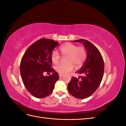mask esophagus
Segmentation results:
<instances>
[{
  "instance_id": "1",
  "label": "esophagus",
  "mask_w": 126,
  "mask_h": 126,
  "mask_svg": "<svg viewBox=\"0 0 126 126\" xmlns=\"http://www.w3.org/2000/svg\"><path fill=\"white\" fill-rule=\"evenodd\" d=\"M59 77H60V78H62L63 77V75L59 74Z\"/></svg>"
}]
</instances>
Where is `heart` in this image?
I'll list each match as a JSON object with an SVG mask.
<instances>
[{
	"label": "heart",
	"mask_w": 126,
	"mask_h": 126,
	"mask_svg": "<svg viewBox=\"0 0 126 126\" xmlns=\"http://www.w3.org/2000/svg\"><path fill=\"white\" fill-rule=\"evenodd\" d=\"M63 57H67L66 64H59L55 67L56 71L60 75L69 74L73 70L74 66L76 68L81 66L87 57L86 49L83 47H77L72 44H66L59 48ZM60 56L57 51H53L51 54V59L54 64H58L60 60Z\"/></svg>",
	"instance_id": "obj_1"
}]
</instances>
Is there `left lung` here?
Here are the masks:
<instances>
[{
	"mask_svg": "<svg viewBox=\"0 0 126 126\" xmlns=\"http://www.w3.org/2000/svg\"><path fill=\"white\" fill-rule=\"evenodd\" d=\"M72 41L81 42L87 55L85 63L76 72L81 76L78 78H71L68 90L76 98L85 99L93 94L99 86L104 75V62L100 51L90 41L83 39Z\"/></svg>",
	"mask_w": 126,
	"mask_h": 126,
	"instance_id": "left-lung-1",
	"label": "left lung"
}]
</instances>
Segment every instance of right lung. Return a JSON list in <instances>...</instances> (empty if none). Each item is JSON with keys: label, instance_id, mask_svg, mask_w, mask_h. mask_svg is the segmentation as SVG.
<instances>
[{"label": "right lung", "instance_id": "1", "mask_svg": "<svg viewBox=\"0 0 126 126\" xmlns=\"http://www.w3.org/2000/svg\"><path fill=\"white\" fill-rule=\"evenodd\" d=\"M59 45L51 39L41 38L28 47L20 62V74L26 89L32 96L43 98L50 95L59 79L58 73L51 68V54ZM45 72L52 75L44 76Z\"/></svg>", "mask_w": 126, "mask_h": 126}]
</instances>
